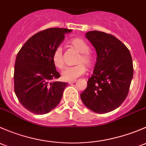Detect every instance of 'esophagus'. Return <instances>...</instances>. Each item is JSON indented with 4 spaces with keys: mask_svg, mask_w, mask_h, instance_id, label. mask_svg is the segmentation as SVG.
I'll use <instances>...</instances> for the list:
<instances>
[{
    "mask_svg": "<svg viewBox=\"0 0 146 146\" xmlns=\"http://www.w3.org/2000/svg\"><path fill=\"white\" fill-rule=\"evenodd\" d=\"M76 80H74V81H72V82H69L68 83L70 84H74V83H75V82H76Z\"/></svg>",
    "mask_w": 146,
    "mask_h": 146,
    "instance_id": "obj_1",
    "label": "esophagus"
}]
</instances>
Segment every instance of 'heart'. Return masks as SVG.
Instances as JSON below:
<instances>
[{"label": "heart", "instance_id": "b5f03b06", "mask_svg": "<svg viewBox=\"0 0 146 146\" xmlns=\"http://www.w3.org/2000/svg\"><path fill=\"white\" fill-rule=\"evenodd\" d=\"M70 44L74 49L80 53V55L78 57L76 61V64H79L74 67H67L62 72V79L66 82L76 80L78 77L83 75L86 71V66L84 65V64L88 67H91L94 65V57L88 52L90 49L89 46L83 39L79 38H74L70 40ZM52 59L54 65L57 68H62L64 66V61H63L62 50L60 47H58L55 49L52 53Z\"/></svg>", "mask_w": 146, "mask_h": 146}]
</instances>
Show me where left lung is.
<instances>
[{
  "label": "left lung",
  "instance_id": "obj_1",
  "mask_svg": "<svg viewBox=\"0 0 146 146\" xmlns=\"http://www.w3.org/2000/svg\"><path fill=\"white\" fill-rule=\"evenodd\" d=\"M85 36L96 49L97 58L81 99L93 112L107 113L127 98L133 74L131 55L114 36L99 31H88Z\"/></svg>",
  "mask_w": 146,
  "mask_h": 146
}]
</instances>
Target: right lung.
Instances as JSON below:
<instances>
[{
    "label": "right lung",
    "mask_w": 146,
    "mask_h": 146,
    "mask_svg": "<svg viewBox=\"0 0 146 146\" xmlns=\"http://www.w3.org/2000/svg\"><path fill=\"white\" fill-rule=\"evenodd\" d=\"M72 29L50 28L29 38L18 52L15 64V92L19 103L36 115L48 113L60 102L66 82L52 62V53Z\"/></svg>",
    "instance_id": "add662e5"
}]
</instances>
